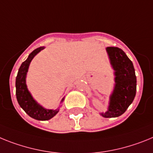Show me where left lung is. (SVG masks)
<instances>
[{
    "label": "left lung",
    "instance_id": "obj_1",
    "mask_svg": "<svg viewBox=\"0 0 153 153\" xmlns=\"http://www.w3.org/2000/svg\"><path fill=\"white\" fill-rule=\"evenodd\" d=\"M106 51L115 71V84L110 95L108 111L101 115L105 118H115L123 115L133 102L136 93V76L133 64L122 49L108 47Z\"/></svg>",
    "mask_w": 153,
    "mask_h": 153
}]
</instances>
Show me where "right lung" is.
<instances>
[{
    "mask_svg": "<svg viewBox=\"0 0 153 153\" xmlns=\"http://www.w3.org/2000/svg\"><path fill=\"white\" fill-rule=\"evenodd\" d=\"M45 47H40L36 48L29 54L27 60L25 61L21 64V67L18 70V75L16 77V97L21 108L30 117L37 120L45 121L49 120L54 116L58 112L59 109L57 108L55 110L46 109L40 105L36 101L33 99L26 85V75H27V70L29 65L34 57L38 52L43 50ZM64 101L62 99V102Z\"/></svg>",
    "mask_w": 153,
    "mask_h": 153,
    "instance_id": "1",
    "label": "right lung"
}]
</instances>
